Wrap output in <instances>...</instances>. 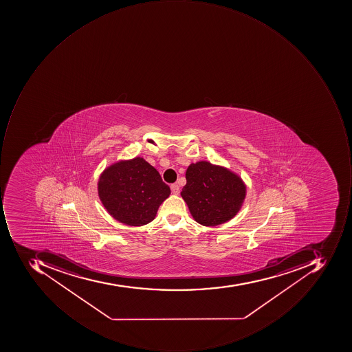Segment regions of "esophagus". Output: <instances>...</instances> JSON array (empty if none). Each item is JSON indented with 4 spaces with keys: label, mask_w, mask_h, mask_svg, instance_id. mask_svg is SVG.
Segmentation results:
<instances>
[{
    "label": "esophagus",
    "mask_w": 352,
    "mask_h": 352,
    "mask_svg": "<svg viewBox=\"0 0 352 352\" xmlns=\"http://www.w3.org/2000/svg\"><path fill=\"white\" fill-rule=\"evenodd\" d=\"M170 188H171V192H173V195H179V185L173 184V185H171Z\"/></svg>",
    "instance_id": "obj_1"
}]
</instances>
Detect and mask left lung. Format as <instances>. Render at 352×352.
Masks as SVG:
<instances>
[{
  "label": "left lung",
  "instance_id": "1",
  "mask_svg": "<svg viewBox=\"0 0 352 352\" xmlns=\"http://www.w3.org/2000/svg\"><path fill=\"white\" fill-rule=\"evenodd\" d=\"M182 198L195 221L203 226H217L239 212L246 197L241 177L224 166L210 162L191 163L186 170Z\"/></svg>",
  "mask_w": 352,
  "mask_h": 352
}]
</instances>
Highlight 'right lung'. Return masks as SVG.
<instances>
[{
    "mask_svg": "<svg viewBox=\"0 0 352 352\" xmlns=\"http://www.w3.org/2000/svg\"><path fill=\"white\" fill-rule=\"evenodd\" d=\"M97 190L109 214L128 226L151 222L170 195L159 171L140 157L108 166L99 175Z\"/></svg>",
    "mask_w": 352,
    "mask_h": 352,
    "instance_id": "right-lung-1",
    "label": "right lung"
}]
</instances>
